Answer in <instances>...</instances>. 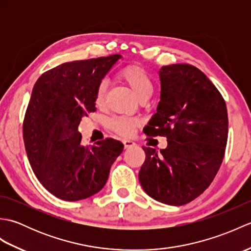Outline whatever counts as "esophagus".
<instances>
[{"instance_id":"obj_1","label":"esophagus","mask_w":251,"mask_h":251,"mask_svg":"<svg viewBox=\"0 0 251 251\" xmlns=\"http://www.w3.org/2000/svg\"><path fill=\"white\" fill-rule=\"evenodd\" d=\"M123 143H124V148L125 149H129V148H132V147L136 146V143L132 141V140H129V139L123 140Z\"/></svg>"}]
</instances>
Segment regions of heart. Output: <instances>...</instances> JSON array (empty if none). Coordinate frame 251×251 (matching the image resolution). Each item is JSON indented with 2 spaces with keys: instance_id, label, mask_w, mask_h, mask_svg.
Masks as SVG:
<instances>
[{
  "instance_id": "1",
  "label": "heart",
  "mask_w": 251,
  "mask_h": 251,
  "mask_svg": "<svg viewBox=\"0 0 251 251\" xmlns=\"http://www.w3.org/2000/svg\"><path fill=\"white\" fill-rule=\"evenodd\" d=\"M119 76L123 79L132 92L136 97L141 100H148L151 97L154 92V85L151 77L142 68L138 66H128L122 69L119 73ZM106 92V85L104 82H101L95 95V103L101 105L104 102ZM138 125V121L131 117H113L108 121V127L117 134L122 136H129L134 131L135 127Z\"/></svg>"
}]
</instances>
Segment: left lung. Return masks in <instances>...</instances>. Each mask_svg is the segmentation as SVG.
I'll use <instances>...</instances> for the list:
<instances>
[{"label":"left lung","mask_w":251,"mask_h":251,"mask_svg":"<svg viewBox=\"0 0 251 251\" xmlns=\"http://www.w3.org/2000/svg\"><path fill=\"white\" fill-rule=\"evenodd\" d=\"M158 75L161 97L143 132L165 136L167 147L159 152L142 147L146 161L139 181L153 200L181 206L199 197L221 166L227 141V111L219 90L196 67L164 66Z\"/></svg>","instance_id":"8db88e82"}]
</instances>
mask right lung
Masks as SVG:
<instances>
[{
  "instance_id": "add662e5",
  "label": "right lung",
  "mask_w": 251,
  "mask_h": 251,
  "mask_svg": "<svg viewBox=\"0 0 251 251\" xmlns=\"http://www.w3.org/2000/svg\"><path fill=\"white\" fill-rule=\"evenodd\" d=\"M121 58L65 62L42 74L32 89L23 127L26 155L36 178L58 199L98 193L123 152L124 145L112 138L84 147L77 130L82 117L96 111L98 85Z\"/></svg>"
}]
</instances>
